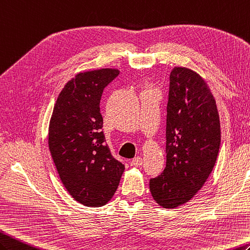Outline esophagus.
<instances>
[{
	"label": "esophagus",
	"mask_w": 250,
	"mask_h": 250,
	"mask_svg": "<svg viewBox=\"0 0 250 250\" xmlns=\"http://www.w3.org/2000/svg\"><path fill=\"white\" fill-rule=\"evenodd\" d=\"M142 164H143V160H142V158L140 156L135 157L134 159H132V162H131V165L135 166V167H141Z\"/></svg>",
	"instance_id": "esophagus-1"
}]
</instances>
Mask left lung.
Returning <instances> with one entry per match:
<instances>
[{"mask_svg":"<svg viewBox=\"0 0 250 250\" xmlns=\"http://www.w3.org/2000/svg\"><path fill=\"white\" fill-rule=\"evenodd\" d=\"M169 81L167 163L162 174L149 180V190L159 205L174 208L189 201L212 172L220 146V123L212 93L197 73L174 67Z\"/></svg>","mask_w":250,"mask_h":250,"instance_id":"obj_1","label":"left lung"}]
</instances>
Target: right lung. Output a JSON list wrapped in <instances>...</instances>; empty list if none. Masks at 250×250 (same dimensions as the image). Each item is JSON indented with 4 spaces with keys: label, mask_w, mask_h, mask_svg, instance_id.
<instances>
[{
    "label": "right lung",
    "mask_w": 250,
    "mask_h": 250,
    "mask_svg": "<svg viewBox=\"0 0 250 250\" xmlns=\"http://www.w3.org/2000/svg\"><path fill=\"white\" fill-rule=\"evenodd\" d=\"M119 74L111 68L78 74L60 93L50 120L49 148L60 179L85 207L106 204L125 169L106 144L99 108L104 87Z\"/></svg>",
    "instance_id": "add662e5"
}]
</instances>
